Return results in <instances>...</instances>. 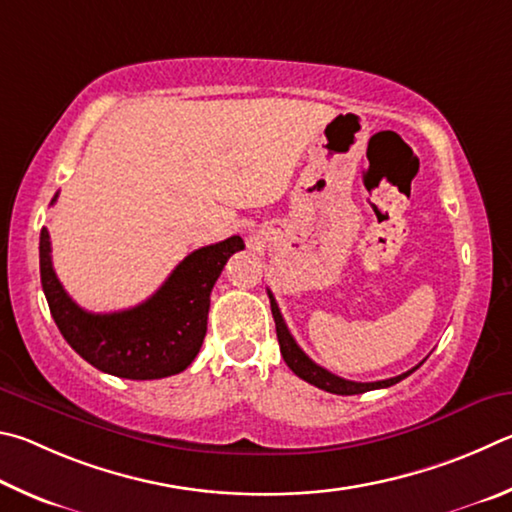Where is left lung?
I'll use <instances>...</instances> for the list:
<instances>
[{
    "instance_id": "obj_1",
    "label": "left lung",
    "mask_w": 512,
    "mask_h": 512,
    "mask_svg": "<svg viewBox=\"0 0 512 512\" xmlns=\"http://www.w3.org/2000/svg\"><path fill=\"white\" fill-rule=\"evenodd\" d=\"M267 297H270V306H272V317H274V324H276V337H279V346H281V355L285 364L290 366V369L294 371V375H299L301 380H306L310 384H315L317 389H324L328 393H337V396H355V393H366V391H373V389H387L391 387V384H396L400 380H405L407 375L414 373L418 366H414V369L402 373V375H396V378H389V380H380V382H353V380H344L339 378V375L326 371L324 366H319L310 360V357L301 351L299 344L294 342V337L290 335L288 326H285L283 321V315L279 310V303H276L274 294L267 290Z\"/></svg>"
}]
</instances>
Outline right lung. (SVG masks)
I'll list each match as a JSON object with an SVG mask.
<instances>
[{"label":"right lung","mask_w":512,"mask_h":512,"mask_svg":"<svg viewBox=\"0 0 512 512\" xmlns=\"http://www.w3.org/2000/svg\"><path fill=\"white\" fill-rule=\"evenodd\" d=\"M58 200L53 195L51 204ZM245 249L240 236L188 254L164 285L139 306L94 315L69 297L53 272L49 231H40V279L51 317L67 344L98 371L125 380H159L182 373L200 353L211 290L231 254Z\"/></svg>","instance_id":"right-lung-1"}]
</instances>
